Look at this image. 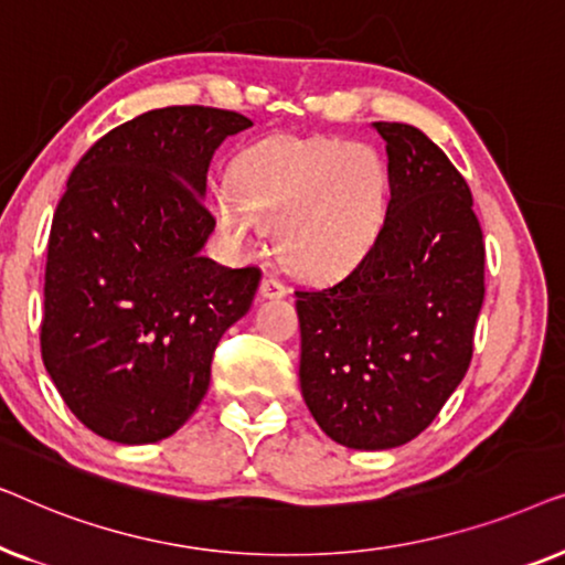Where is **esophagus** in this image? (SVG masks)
<instances>
[{"mask_svg":"<svg viewBox=\"0 0 565 565\" xmlns=\"http://www.w3.org/2000/svg\"><path fill=\"white\" fill-rule=\"evenodd\" d=\"M259 296L262 298H285V296H288V288H285L282 280H277V277L267 275L259 285Z\"/></svg>","mask_w":565,"mask_h":565,"instance_id":"obj_1","label":"esophagus"}]
</instances>
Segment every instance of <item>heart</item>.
I'll return each instance as SVG.
<instances>
[{
	"instance_id": "b5f03b06",
	"label": "heart",
	"mask_w": 565,
	"mask_h": 565,
	"mask_svg": "<svg viewBox=\"0 0 565 565\" xmlns=\"http://www.w3.org/2000/svg\"><path fill=\"white\" fill-rule=\"evenodd\" d=\"M391 207V169L367 143L267 138L238 153L231 190L211 200L215 226L236 249L275 226L285 267L311 280L352 273L381 238Z\"/></svg>"
}]
</instances>
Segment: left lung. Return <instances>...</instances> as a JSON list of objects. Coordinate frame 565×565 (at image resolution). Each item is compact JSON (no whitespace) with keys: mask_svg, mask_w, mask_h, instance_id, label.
I'll return each mask as SVG.
<instances>
[{"mask_svg":"<svg viewBox=\"0 0 565 565\" xmlns=\"http://www.w3.org/2000/svg\"><path fill=\"white\" fill-rule=\"evenodd\" d=\"M391 169L388 221L344 280L298 290L300 393L334 443L391 450L458 388L483 303V234L445 151L406 122H373Z\"/></svg>","mask_w":565,"mask_h":565,"instance_id":"left-lung-1","label":"left lung"}]
</instances>
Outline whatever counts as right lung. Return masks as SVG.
Wrapping results in <instances>:
<instances>
[{"instance_id":"1","label":"right lung","mask_w":565,"mask_h":565,"mask_svg":"<svg viewBox=\"0 0 565 565\" xmlns=\"http://www.w3.org/2000/svg\"><path fill=\"white\" fill-rule=\"evenodd\" d=\"M249 126L215 107H159L99 138L68 177L41 350L72 414L110 443L174 435L211 385L223 331L252 308L259 269L203 257L215 228L207 167Z\"/></svg>"}]
</instances>
